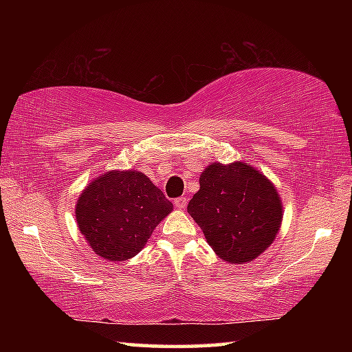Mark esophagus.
Segmentation results:
<instances>
[{
	"instance_id": "34e87169",
	"label": "esophagus",
	"mask_w": 352,
	"mask_h": 352,
	"mask_svg": "<svg viewBox=\"0 0 352 352\" xmlns=\"http://www.w3.org/2000/svg\"><path fill=\"white\" fill-rule=\"evenodd\" d=\"M174 205H175V208H178V210H184V208H186V205H188V199L186 197H178V199L174 200Z\"/></svg>"
}]
</instances>
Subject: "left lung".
Here are the masks:
<instances>
[{"mask_svg":"<svg viewBox=\"0 0 352 352\" xmlns=\"http://www.w3.org/2000/svg\"><path fill=\"white\" fill-rule=\"evenodd\" d=\"M188 212L214 253L230 264L258 258L275 241L283 222L276 188L258 169L242 162L208 166Z\"/></svg>","mask_w":352,"mask_h":352,"instance_id":"1","label":"left lung"}]
</instances>
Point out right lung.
Here are the masks:
<instances>
[{
	"instance_id": "add662e5",
	"label": "right lung",
	"mask_w": 352,
	"mask_h": 352,
	"mask_svg": "<svg viewBox=\"0 0 352 352\" xmlns=\"http://www.w3.org/2000/svg\"><path fill=\"white\" fill-rule=\"evenodd\" d=\"M170 211V201L142 172L110 170L82 190L76 220L94 253L121 262L144 248Z\"/></svg>"
}]
</instances>
